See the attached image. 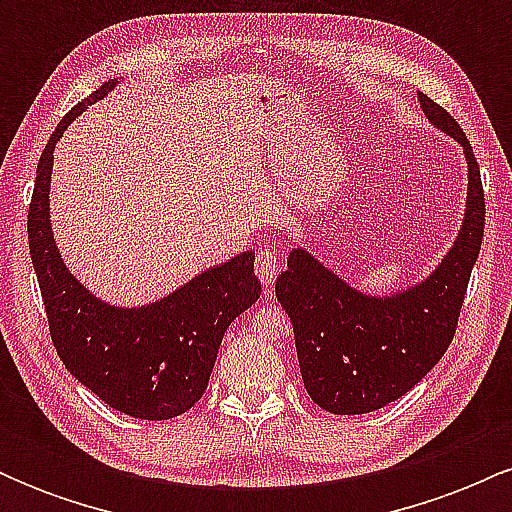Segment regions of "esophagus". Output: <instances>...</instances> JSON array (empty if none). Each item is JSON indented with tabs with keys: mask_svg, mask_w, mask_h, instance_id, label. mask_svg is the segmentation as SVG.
<instances>
[{
	"mask_svg": "<svg viewBox=\"0 0 512 512\" xmlns=\"http://www.w3.org/2000/svg\"><path fill=\"white\" fill-rule=\"evenodd\" d=\"M281 267H284V262H281L279 252L272 250V248H264L257 252L255 257V274L257 279L262 281L264 286H272L276 281V276H279Z\"/></svg>",
	"mask_w": 512,
	"mask_h": 512,
	"instance_id": "1",
	"label": "esophagus"
}]
</instances>
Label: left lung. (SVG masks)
<instances>
[{
  "label": "left lung",
  "mask_w": 512,
  "mask_h": 512,
  "mask_svg": "<svg viewBox=\"0 0 512 512\" xmlns=\"http://www.w3.org/2000/svg\"><path fill=\"white\" fill-rule=\"evenodd\" d=\"M428 120L464 146L469 163L467 214L440 267L414 289L370 298L346 286L305 250H293L276 279L291 317L303 385L332 414H368L395 402L443 358L455 337L472 267L484 238V187L472 144L452 115L426 93Z\"/></svg>",
  "instance_id": "1"
}]
</instances>
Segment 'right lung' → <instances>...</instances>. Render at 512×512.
<instances>
[{
	"instance_id": "1",
	"label": "right lung",
	"mask_w": 512,
	"mask_h": 512,
	"mask_svg": "<svg viewBox=\"0 0 512 512\" xmlns=\"http://www.w3.org/2000/svg\"><path fill=\"white\" fill-rule=\"evenodd\" d=\"M113 86L115 81H105L86 101L76 103L52 132L38 161L28 207V248L52 344L69 373L122 414L166 421L202 399L223 334L260 298L262 286L252 272V250L137 310L101 303L67 272L50 231L52 151L69 122Z\"/></svg>"
}]
</instances>
